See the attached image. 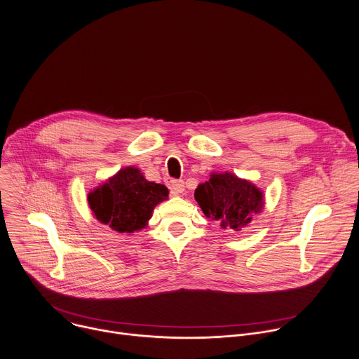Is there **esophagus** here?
Wrapping results in <instances>:
<instances>
[{
  "mask_svg": "<svg viewBox=\"0 0 359 359\" xmlns=\"http://www.w3.org/2000/svg\"><path fill=\"white\" fill-rule=\"evenodd\" d=\"M184 182L182 180V179H179V180H172V184H170V191H172V194H180V193H183L184 191Z\"/></svg>",
  "mask_w": 359,
  "mask_h": 359,
  "instance_id": "1",
  "label": "esophagus"
}]
</instances>
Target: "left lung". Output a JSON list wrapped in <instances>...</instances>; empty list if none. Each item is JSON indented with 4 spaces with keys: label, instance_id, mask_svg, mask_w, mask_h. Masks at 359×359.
<instances>
[{
    "label": "left lung",
    "instance_id": "8db88e82",
    "mask_svg": "<svg viewBox=\"0 0 359 359\" xmlns=\"http://www.w3.org/2000/svg\"><path fill=\"white\" fill-rule=\"evenodd\" d=\"M194 198L207 218L219 221L221 226L232 231L248 225L252 215L264 207L262 191L231 173H212L196 189Z\"/></svg>",
    "mask_w": 359,
    "mask_h": 359
}]
</instances>
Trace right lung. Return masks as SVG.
Segmentation results:
<instances>
[{"label":"right lung","instance_id":"add662e5","mask_svg":"<svg viewBox=\"0 0 359 359\" xmlns=\"http://www.w3.org/2000/svg\"><path fill=\"white\" fill-rule=\"evenodd\" d=\"M168 194L166 186L148 182L137 168H126L87 198L98 221L123 233L144 228L155 205L166 200Z\"/></svg>","mask_w":359,"mask_h":359}]
</instances>
